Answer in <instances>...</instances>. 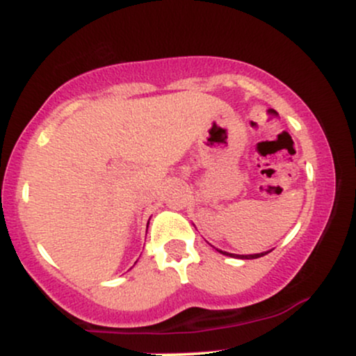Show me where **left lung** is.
<instances>
[{
    "label": "left lung",
    "instance_id": "obj_1",
    "mask_svg": "<svg viewBox=\"0 0 356 356\" xmlns=\"http://www.w3.org/2000/svg\"><path fill=\"white\" fill-rule=\"evenodd\" d=\"M218 251L220 252V254H226V256H231V257H239V259H256V257H261V256L268 254V252H269V251H266V252H257V254H231V252L220 251V249H218Z\"/></svg>",
    "mask_w": 356,
    "mask_h": 356
}]
</instances>
